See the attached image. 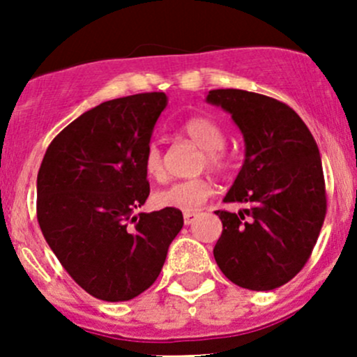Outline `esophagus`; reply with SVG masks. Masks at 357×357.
Returning <instances> with one entry per match:
<instances>
[{
    "mask_svg": "<svg viewBox=\"0 0 357 357\" xmlns=\"http://www.w3.org/2000/svg\"><path fill=\"white\" fill-rule=\"evenodd\" d=\"M183 219H185V225H192L197 219V212H185V214H183Z\"/></svg>",
    "mask_w": 357,
    "mask_h": 357,
    "instance_id": "1",
    "label": "esophagus"
}]
</instances>
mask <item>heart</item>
Instances as JSON below:
<instances>
[{"label": "heart", "mask_w": 357, "mask_h": 357, "mask_svg": "<svg viewBox=\"0 0 357 357\" xmlns=\"http://www.w3.org/2000/svg\"><path fill=\"white\" fill-rule=\"evenodd\" d=\"M183 132L202 149L200 169L207 167L208 171L215 174H222L231 167V153L226 150V135L222 126L218 121L205 115H197V117L188 119L183 124ZM143 169L146 176L155 181H162L165 178V162L164 152L158 146V143H150L143 153ZM214 186L208 178H193L176 181L172 185L164 186L153 193V202L158 207L165 208H178L183 212H195L202 207L205 200L212 195Z\"/></svg>", "instance_id": "1"}]
</instances>
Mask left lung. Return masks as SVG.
Returning <instances> with one entry per match:
<instances>
[{
	"label": "left lung",
	"instance_id": "left-lung-1",
	"mask_svg": "<svg viewBox=\"0 0 357 357\" xmlns=\"http://www.w3.org/2000/svg\"><path fill=\"white\" fill-rule=\"evenodd\" d=\"M207 102L229 112L245 139V162L226 204L214 259L226 278L264 291L305 266L326 215L321 157L311 131L287 103L243 89H212Z\"/></svg>",
	"mask_w": 357,
	"mask_h": 357
}]
</instances>
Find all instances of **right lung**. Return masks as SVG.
<instances>
[{
    "mask_svg": "<svg viewBox=\"0 0 357 357\" xmlns=\"http://www.w3.org/2000/svg\"><path fill=\"white\" fill-rule=\"evenodd\" d=\"M165 93L109 100L50 143L38 172V222L81 289L107 302L153 285L183 228L178 208L138 212L150 195L143 153Z\"/></svg>",
    "mask_w": 357,
    "mask_h": 357,
    "instance_id": "right-lung-1",
    "label": "right lung"
}]
</instances>
